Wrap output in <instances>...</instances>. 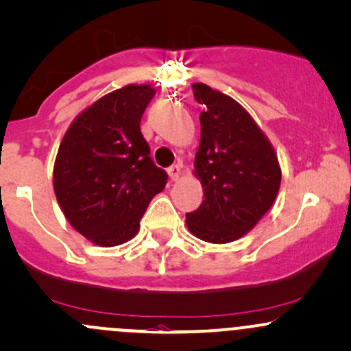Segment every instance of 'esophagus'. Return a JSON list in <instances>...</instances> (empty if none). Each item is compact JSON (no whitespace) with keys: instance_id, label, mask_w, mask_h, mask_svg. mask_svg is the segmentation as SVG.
Instances as JSON below:
<instances>
[{"instance_id":"1","label":"esophagus","mask_w":351,"mask_h":351,"mask_svg":"<svg viewBox=\"0 0 351 351\" xmlns=\"http://www.w3.org/2000/svg\"><path fill=\"white\" fill-rule=\"evenodd\" d=\"M168 175L171 182H176V180L182 176V167H180V165H173V167L168 168Z\"/></svg>"}]
</instances>
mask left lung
Wrapping results in <instances>:
<instances>
[{"instance_id": "left-lung-1", "label": "left lung", "mask_w": 351, "mask_h": 351, "mask_svg": "<svg viewBox=\"0 0 351 351\" xmlns=\"http://www.w3.org/2000/svg\"><path fill=\"white\" fill-rule=\"evenodd\" d=\"M205 106L195 175L203 203L186 213V226L208 243H230L246 234L275 203L282 169L275 149L248 111L205 83L193 84Z\"/></svg>"}]
</instances>
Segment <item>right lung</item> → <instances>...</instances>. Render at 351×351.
I'll return each mask as SVG.
<instances>
[{
  "label": "right lung",
  "mask_w": 351,
  "mask_h": 351,
  "mask_svg": "<svg viewBox=\"0 0 351 351\" xmlns=\"http://www.w3.org/2000/svg\"><path fill=\"white\" fill-rule=\"evenodd\" d=\"M149 84L111 91L75 118L61 140L53 188L69 225L98 246L132 240L168 175L149 156L140 121Z\"/></svg>",
  "instance_id": "add662e5"
}]
</instances>
